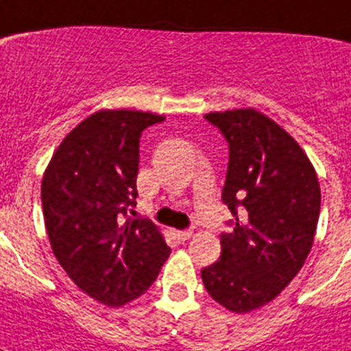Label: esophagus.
Segmentation results:
<instances>
[{
  "instance_id": "1",
  "label": "esophagus",
  "mask_w": 351,
  "mask_h": 351,
  "mask_svg": "<svg viewBox=\"0 0 351 351\" xmlns=\"http://www.w3.org/2000/svg\"><path fill=\"white\" fill-rule=\"evenodd\" d=\"M173 235H175V239L178 241V243H184V241H187L193 235V232L191 230H175L173 232Z\"/></svg>"
}]
</instances>
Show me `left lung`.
<instances>
[{"label": "left lung", "instance_id": "obj_1", "mask_svg": "<svg viewBox=\"0 0 351 351\" xmlns=\"http://www.w3.org/2000/svg\"><path fill=\"white\" fill-rule=\"evenodd\" d=\"M205 119L228 143L221 199L234 219L202 280L217 303L243 314L276 298L298 275L314 241L321 191L300 144L264 114L243 108Z\"/></svg>", "mask_w": 351, "mask_h": 351}]
</instances>
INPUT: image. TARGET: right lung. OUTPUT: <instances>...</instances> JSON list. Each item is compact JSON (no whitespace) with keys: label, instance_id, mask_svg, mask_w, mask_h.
Returning <instances> with one entry per match:
<instances>
[{"label":"right lung","instance_id":"add662e5","mask_svg":"<svg viewBox=\"0 0 351 351\" xmlns=\"http://www.w3.org/2000/svg\"><path fill=\"white\" fill-rule=\"evenodd\" d=\"M166 117L99 110L62 141L43 178L53 253L94 300L121 307L148 291L169 257L157 226L128 216L137 198L143 132Z\"/></svg>","mask_w":351,"mask_h":351}]
</instances>
